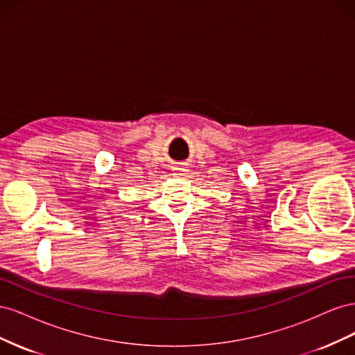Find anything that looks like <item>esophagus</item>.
Instances as JSON below:
<instances>
[{
    "label": "esophagus",
    "instance_id": "34e87169",
    "mask_svg": "<svg viewBox=\"0 0 355 355\" xmlns=\"http://www.w3.org/2000/svg\"><path fill=\"white\" fill-rule=\"evenodd\" d=\"M187 170H188V168L185 167V164H179V166L173 167V175H175V176H182V175H185Z\"/></svg>",
    "mask_w": 355,
    "mask_h": 355
}]
</instances>
